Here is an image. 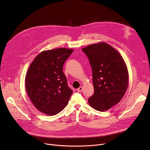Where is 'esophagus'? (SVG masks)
<instances>
[{"label": "esophagus", "instance_id": "1", "mask_svg": "<svg viewBox=\"0 0 150 150\" xmlns=\"http://www.w3.org/2000/svg\"><path fill=\"white\" fill-rule=\"evenodd\" d=\"M82 90H83V88H82V87H80L79 88H78V89H76V91H77L78 92H79V93H80V92H81Z\"/></svg>", "mask_w": 150, "mask_h": 150}]
</instances>
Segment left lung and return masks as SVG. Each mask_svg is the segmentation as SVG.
Masks as SVG:
<instances>
[{"label": "left lung", "instance_id": "8db88e82", "mask_svg": "<svg viewBox=\"0 0 150 150\" xmlns=\"http://www.w3.org/2000/svg\"><path fill=\"white\" fill-rule=\"evenodd\" d=\"M92 68L94 93L88 102L96 110L105 112L116 105L125 95L129 74L122 56L106 43L82 48Z\"/></svg>", "mask_w": 150, "mask_h": 150}]
</instances>
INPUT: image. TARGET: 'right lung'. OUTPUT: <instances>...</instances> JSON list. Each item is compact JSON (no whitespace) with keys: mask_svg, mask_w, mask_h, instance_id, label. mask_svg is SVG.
Listing matches in <instances>:
<instances>
[{"mask_svg":"<svg viewBox=\"0 0 150 150\" xmlns=\"http://www.w3.org/2000/svg\"><path fill=\"white\" fill-rule=\"evenodd\" d=\"M73 51L64 48L43 51L30 65L25 89L32 103L43 113L55 115L69 102L73 91L62 69Z\"/></svg>","mask_w":150,"mask_h":150,"instance_id":"right-lung-1","label":"right lung"}]
</instances>
